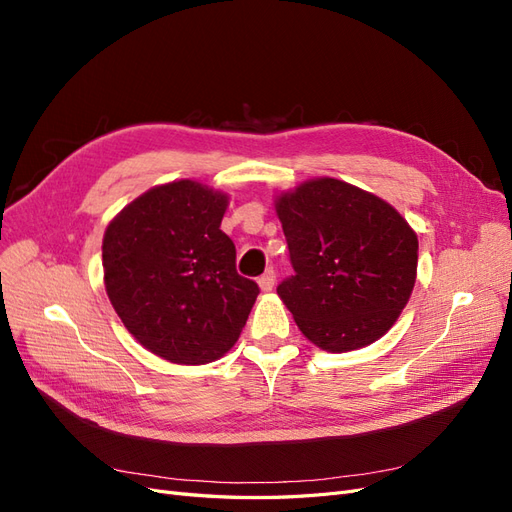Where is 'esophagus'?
Instances as JSON below:
<instances>
[{"label": "esophagus", "mask_w": 512, "mask_h": 512, "mask_svg": "<svg viewBox=\"0 0 512 512\" xmlns=\"http://www.w3.org/2000/svg\"><path fill=\"white\" fill-rule=\"evenodd\" d=\"M258 286L262 292H271L273 286H275V271L273 269H267L265 273H262L258 277Z\"/></svg>", "instance_id": "34e87169"}]
</instances>
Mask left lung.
Returning <instances> with one entry per match:
<instances>
[{
  "label": "left lung",
  "instance_id": "left-lung-1",
  "mask_svg": "<svg viewBox=\"0 0 512 512\" xmlns=\"http://www.w3.org/2000/svg\"><path fill=\"white\" fill-rule=\"evenodd\" d=\"M294 275L277 286L301 333L327 352L374 344L416 282L418 239L376 194L333 177L275 196Z\"/></svg>",
  "mask_w": 512,
  "mask_h": 512
}]
</instances>
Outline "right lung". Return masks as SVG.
<instances>
[{
  "mask_svg": "<svg viewBox=\"0 0 512 512\" xmlns=\"http://www.w3.org/2000/svg\"><path fill=\"white\" fill-rule=\"evenodd\" d=\"M226 207L228 194L179 179L134 198L104 230L108 299L136 342L170 363L218 361L260 292L237 273L220 230Z\"/></svg>",
  "mask_w": 512,
  "mask_h": 512,
  "instance_id": "obj_1",
  "label": "right lung"
}]
</instances>
